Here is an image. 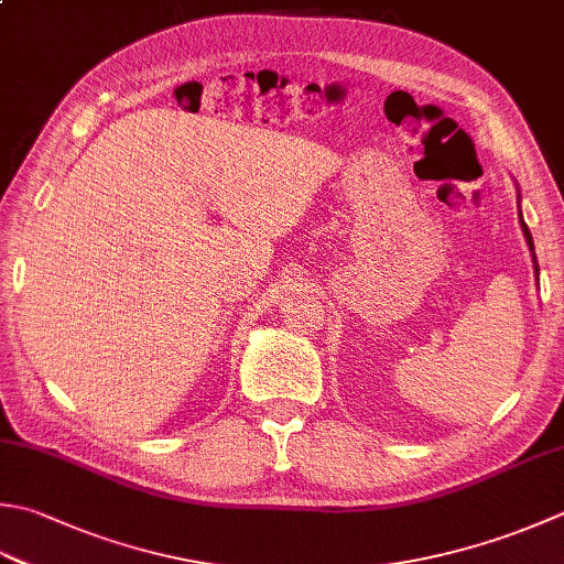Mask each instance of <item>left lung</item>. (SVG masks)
<instances>
[{
    "label": "left lung",
    "instance_id": "1",
    "mask_svg": "<svg viewBox=\"0 0 564 564\" xmlns=\"http://www.w3.org/2000/svg\"><path fill=\"white\" fill-rule=\"evenodd\" d=\"M521 227H523V235H525V239H528V247H531V251H533V237H531V231H528V227H525V223H523V217H521ZM535 271H538V263H535Z\"/></svg>",
    "mask_w": 564,
    "mask_h": 564
}]
</instances>
